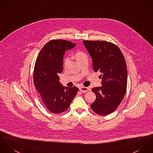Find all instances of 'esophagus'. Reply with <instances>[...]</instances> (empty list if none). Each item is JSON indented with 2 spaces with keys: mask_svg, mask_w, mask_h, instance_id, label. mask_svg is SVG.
Returning <instances> with one entry per match:
<instances>
[{
  "mask_svg": "<svg viewBox=\"0 0 153 153\" xmlns=\"http://www.w3.org/2000/svg\"><path fill=\"white\" fill-rule=\"evenodd\" d=\"M79 90L82 93H85L90 90V89L88 87H80L79 88Z\"/></svg>",
  "mask_w": 153,
  "mask_h": 153,
  "instance_id": "1",
  "label": "esophagus"
}]
</instances>
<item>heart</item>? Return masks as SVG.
Returning a JSON list of instances; mask_svg holds the SVG:
<instances>
[{
	"label": "heart",
	"instance_id": "obj_1",
	"mask_svg": "<svg viewBox=\"0 0 153 153\" xmlns=\"http://www.w3.org/2000/svg\"><path fill=\"white\" fill-rule=\"evenodd\" d=\"M75 55L76 58V59H77L78 61H79L80 59H82V58L86 56V55H85L84 52H82V51H77V52H76L75 53V55ZM69 63V58H66V59H65L64 62H63V65H64V66L66 67V66L68 65Z\"/></svg>",
	"mask_w": 153,
	"mask_h": 153
}]
</instances>
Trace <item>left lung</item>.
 <instances>
[{"label":"left lung","instance_id":"8db88e82","mask_svg":"<svg viewBox=\"0 0 153 153\" xmlns=\"http://www.w3.org/2000/svg\"><path fill=\"white\" fill-rule=\"evenodd\" d=\"M93 61L94 71L101 73V87L92 91L96 99L91 109L100 115L113 112L122 102L126 91L128 71L120 49L115 44L100 41H83Z\"/></svg>","mask_w":153,"mask_h":153}]
</instances>
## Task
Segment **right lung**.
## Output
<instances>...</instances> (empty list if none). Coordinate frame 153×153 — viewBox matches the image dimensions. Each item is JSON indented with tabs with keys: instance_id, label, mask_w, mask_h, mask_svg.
<instances>
[{
	"instance_id": "1",
	"label": "right lung",
	"mask_w": 153,
	"mask_h": 153,
	"mask_svg": "<svg viewBox=\"0 0 153 153\" xmlns=\"http://www.w3.org/2000/svg\"><path fill=\"white\" fill-rule=\"evenodd\" d=\"M70 41L53 39L41 50L36 60L34 83L48 109L53 114L65 111L78 92V88L68 87L59 82L63 71V55L66 51L76 46Z\"/></svg>"
}]
</instances>
